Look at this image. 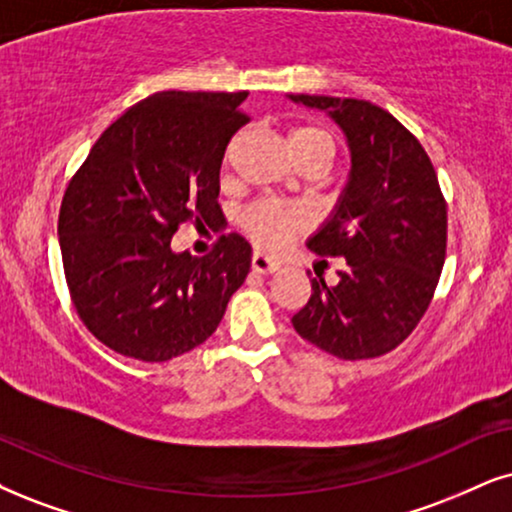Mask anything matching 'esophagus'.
<instances>
[{"instance_id": "34e87169", "label": "esophagus", "mask_w": 512, "mask_h": 512, "mask_svg": "<svg viewBox=\"0 0 512 512\" xmlns=\"http://www.w3.org/2000/svg\"><path fill=\"white\" fill-rule=\"evenodd\" d=\"M250 267H252V271H255V274H274V271L281 269V267H278V262L269 260V257L260 255V252H255V255H252Z\"/></svg>"}]
</instances>
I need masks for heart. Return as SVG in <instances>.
I'll return each instance as SVG.
<instances>
[{"label": "heart", "instance_id": "obj_1", "mask_svg": "<svg viewBox=\"0 0 512 512\" xmlns=\"http://www.w3.org/2000/svg\"><path fill=\"white\" fill-rule=\"evenodd\" d=\"M290 148H293L295 158L314 151H323L333 158L335 139L326 127L302 125L290 132ZM241 226L245 236L260 250L281 252L307 229L309 217L300 208H290L276 200H260L243 212Z\"/></svg>", "mask_w": 512, "mask_h": 512}]
</instances>
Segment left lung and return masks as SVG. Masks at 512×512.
<instances>
[{"instance_id":"left-lung-1","label":"left lung","mask_w":512,"mask_h":512,"mask_svg":"<svg viewBox=\"0 0 512 512\" xmlns=\"http://www.w3.org/2000/svg\"><path fill=\"white\" fill-rule=\"evenodd\" d=\"M326 111L345 132L352 170L335 212L309 238L321 257H345L338 286L312 278L295 331L345 361L375 359L401 345L435 295L446 257V200L420 141L361 99L288 94Z\"/></svg>"}]
</instances>
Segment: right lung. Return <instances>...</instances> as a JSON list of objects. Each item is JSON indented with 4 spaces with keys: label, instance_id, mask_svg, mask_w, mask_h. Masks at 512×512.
Returning <instances> with one entry per match:
<instances>
[{
    "label": "right lung",
    "instance_id": "right-lung-1",
    "mask_svg": "<svg viewBox=\"0 0 512 512\" xmlns=\"http://www.w3.org/2000/svg\"><path fill=\"white\" fill-rule=\"evenodd\" d=\"M248 92H158L120 115L73 174L58 212L77 314L122 357L167 361L217 331L252 248L224 234L205 257L172 252L184 222L219 212V167L250 118Z\"/></svg>",
    "mask_w": 512,
    "mask_h": 512
}]
</instances>
